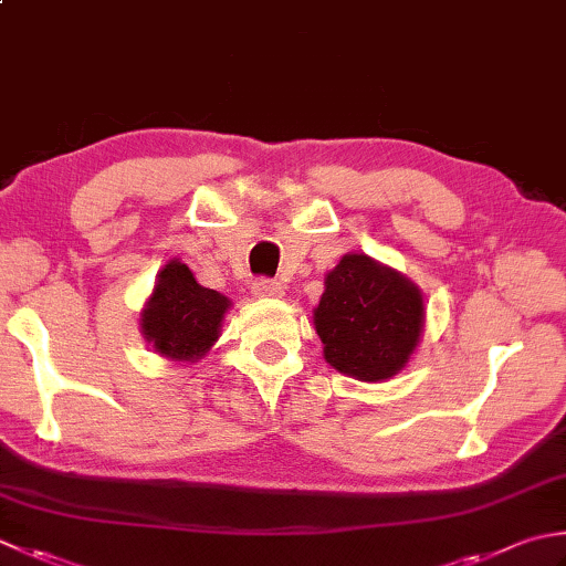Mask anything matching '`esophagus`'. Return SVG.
Here are the masks:
<instances>
[{
  "label": "esophagus",
  "instance_id": "obj_1",
  "mask_svg": "<svg viewBox=\"0 0 566 566\" xmlns=\"http://www.w3.org/2000/svg\"><path fill=\"white\" fill-rule=\"evenodd\" d=\"M252 294L264 296V298H276L284 294V286H282V282L270 280V276H260V280L252 282Z\"/></svg>",
  "mask_w": 566,
  "mask_h": 566
}]
</instances>
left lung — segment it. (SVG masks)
<instances>
[{"instance_id":"1","label":"left lung","mask_w":566,"mask_h":566,"mask_svg":"<svg viewBox=\"0 0 566 566\" xmlns=\"http://www.w3.org/2000/svg\"><path fill=\"white\" fill-rule=\"evenodd\" d=\"M324 356L350 378L378 382L405 368L424 324V302L412 282L368 254H346L326 276L314 312Z\"/></svg>"}]
</instances>
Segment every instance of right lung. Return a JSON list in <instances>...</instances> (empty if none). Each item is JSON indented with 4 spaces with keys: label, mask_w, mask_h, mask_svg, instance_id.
Segmentation results:
<instances>
[{
    "label": "right lung",
    "mask_w": 566,
    "mask_h": 566,
    "mask_svg": "<svg viewBox=\"0 0 566 566\" xmlns=\"http://www.w3.org/2000/svg\"><path fill=\"white\" fill-rule=\"evenodd\" d=\"M230 306L223 294L206 290L191 270L171 260L142 314V331L157 353L174 360H198L213 346L218 326Z\"/></svg>",
    "instance_id": "1"
}]
</instances>
